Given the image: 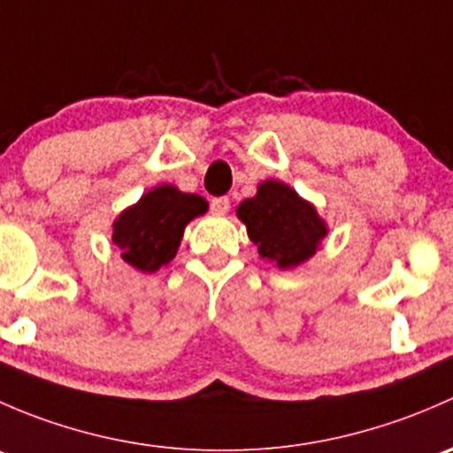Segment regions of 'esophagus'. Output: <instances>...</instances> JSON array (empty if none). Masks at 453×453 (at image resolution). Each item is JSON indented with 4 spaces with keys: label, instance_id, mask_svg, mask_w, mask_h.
Wrapping results in <instances>:
<instances>
[{
    "label": "esophagus",
    "instance_id": "esophagus-1",
    "mask_svg": "<svg viewBox=\"0 0 453 453\" xmlns=\"http://www.w3.org/2000/svg\"><path fill=\"white\" fill-rule=\"evenodd\" d=\"M210 208H212L214 214H226L230 210V199L227 197H214L210 201Z\"/></svg>",
    "mask_w": 453,
    "mask_h": 453
}]
</instances>
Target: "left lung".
Listing matches in <instances>:
<instances>
[{"label":"left lung","instance_id":"obj_1","mask_svg":"<svg viewBox=\"0 0 453 453\" xmlns=\"http://www.w3.org/2000/svg\"><path fill=\"white\" fill-rule=\"evenodd\" d=\"M236 214L258 254L280 269L298 267L311 258L328 234L315 205L282 181H263L256 197L245 199Z\"/></svg>","mask_w":453,"mask_h":453}]
</instances>
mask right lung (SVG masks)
Returning a JSON list of instances; mask_svg holds the SVG:
<instances>
[{
    "label": "right lung",
    "instance_id": "add662e5",
    "mask_svg": "<svg viewBox=\"0 0 453 453\" xmlns=\"http://www.w3.org/2000/svg\"><path fill=\"white\" fill-rule=\"evenodd\" d=\"M205 210L208 201L199 195L181 193L168 184L157 186L113 221L111 241L131 267L153 273L175 258L184 227Z\"/></svg>",
    "mask_w": 453,
    "mask_h": 453
}]
</instances>
